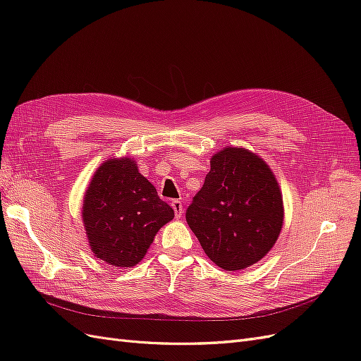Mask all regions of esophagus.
Instances as JSON below:
<instances>
[{"mask_svg":"<svg viewBox=\"0 0 361 361\" xmlns=\"http://www.w3.org/2000/svg\"><path fill=\"white\" fill-rule=\"evenodd\" d=\"M171 207H173V211H174V215H176V218H180L182 214H183L182 202L180 200H173L171 202Z\"/></svg>","mask_w":361,"mask_h":361,"instance_id":"1","label":"esophagus"}]
</instances>
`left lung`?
Instances as JSON below:
<instances>
[{"mask_svg": "<svg viewBox=\"0 0 361 361\" xmlns=\"http://www.w3.org/2000/svg\"><path fill=\"white\" fill-rule=\"evenodd\" d=\"M283 221V194L268 164L245 147L215 152L187 211L207 257L224 271L255 265L277 243Z\"/></svg>", "mask_w": 361, "mask_h": 361, "instance_id": "left-lung-1", "label": "left lung"}]
</instances>
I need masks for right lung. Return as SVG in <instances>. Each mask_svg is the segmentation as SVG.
Wrapping results in <instances>:
<instances>
[{
	"label": "right lung",
	"instance_id": "add662e5",
	"mask_svg": "<svg viewBox=\"0 0 361 361\" xmlns=\"http://www.w3.org/2000/svg\"><path fill=\"white\" fill-rule=\"evenodd\" d=\"M81 209L93 255L116 268L135 267L159 228L174 216L129 157L105 159L97 167Z\"/></svg>",
	"mask_w": 361,
	"mask_h": 361
}]
</instances>
